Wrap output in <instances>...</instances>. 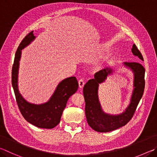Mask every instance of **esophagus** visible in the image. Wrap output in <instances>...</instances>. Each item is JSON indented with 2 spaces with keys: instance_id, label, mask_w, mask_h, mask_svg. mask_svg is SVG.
<instances>
[{
  "instance_id": "34e87169",
  "label": "esophagus",
  "mask_w": 157,
  "mask_h": 157,
  "mask_svg": "<svg viewBox=\"0 0 157 157\" xmlns=\"http://www.w3.org/2000/svg\"><path fill=\"white\" fill-rule=\"evenodd\" d=\"M78 84H79V88H83L84 85V79H79V82H78Z\"/></svg>"
}]
</instances>
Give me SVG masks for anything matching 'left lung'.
Returning <instances> with one entry per match:
<instances>
[{"label":"left lung","instance_id":"8db88e82","mask_svg":"<svg viewBox=\"0 0 157 157\" xmlns=\"http://www.w3.org/2000/svg\"><path fill=\"white\" fill-rule=\"evenodd\" d=\"M133 55L144 61V58L136 45L132 48ZM125 67L130 68L134 73V90L130 104L123 113L119 115L105 113L101 107L98 98L99 84L104 82L107 76L113 73V69L106 68L94 75L84 85L83 93L85 100V114L87 122L94 130L99 132H107L121 128L129 122L134 115L139 101L141 99L145 88V69L138 62H124Z\"/></svg>","mask_w":157,"mask_h":157}]
</instances>
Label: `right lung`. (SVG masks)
Returning <instances> with one entry per match:
<instances>
[{"instance_id": "obj_1", "label": "right lung", "mask_w": 157, "mask_h": 157, "mask_svg": "<svg viewBox=\"0 0 157 157\" xmlns=\"http://www.w3.org/2000/svg\"><path fill=\"white\" fill-rule=\"evenodd\" d=\"M33 32L31 31L25 37L16 51L11 72V83L20 111L26 121L38 128L51 129L60 121L62 114L67 106L68 99L78 90V82L75 77L64 79L58 85L49 100L44 104H31L24 99L20 93L18 86L19 61L21 50L29 45L36 38Z\"/></svg>"}]
</instances>
